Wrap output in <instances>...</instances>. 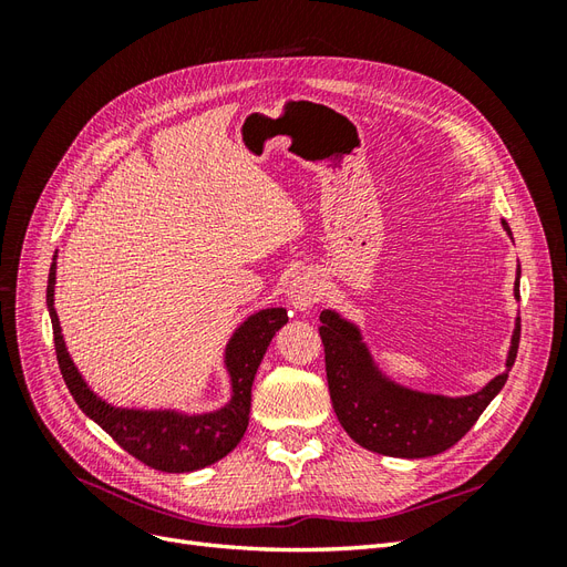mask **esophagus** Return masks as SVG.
Wrapping results in <instances>:
<instances>
[{
    "label": "esophagus",
    "mask_w": 567,
    "mask_h": 567,
    "mask_svg": "<svg viewBox=\"0 0 567 567\" xmlns=\"http://www.w3.org/2000/svg\"><path fill=\"white\" fill-rule=\"evenodd\" d=\"M319 298H321V279L315 271L298 274L288 288V302L293 305L298 312H310Z\"/></svg>",
    "instance_id": "34e87169"
}]
</instances>
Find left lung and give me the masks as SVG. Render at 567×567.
<instances>
[{"mask_svg":"<svg viewBox=\"0 0 567 567\" xmlns=\"http://www.w3.org/2000/svg\"><path fill=\"white\" fill-rule=\"evenodd\" d=\"M502 225L511 236L506 221ZM513 296L520 300V267ZM319 319L326 379L340 425L359 447L398 458H425L454 447L502 392L520 342L516 317L504 373L473 394L450 398L392 381L373 359L359 326L340 312L323 310Z\"/></svg>","mask_w":567,"mask_h":567,"instance_id":"8db88e82","label":"left lung"}]
</instances>
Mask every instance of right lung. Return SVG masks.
Masks as SVG:
<instances>
[{"instance_id":"add662e5","label":"right lung","mask_w":567,"mask_h":567,"mask_svg":"<svg viewBox=\"0 0 567 567\" xmlns=\"http://www.w3.org/2000/svg\"><path fill=\"white\" fill-rule=\"evenodd\" d=\"M56 290V255L47 281V310L54 329V346L63 381L78 406L134 458L165 473H192L225 458L241 442L248 414L250 390L257 367L269 348L271 338L288 321L284 307L257 310L236 326L227 340L225 369L229 375V400L219 409L188 414L182 409H134L115 406L84 381L71 352L65 348L61 321L54 307Z\"/></svg>"}]
</instances>
